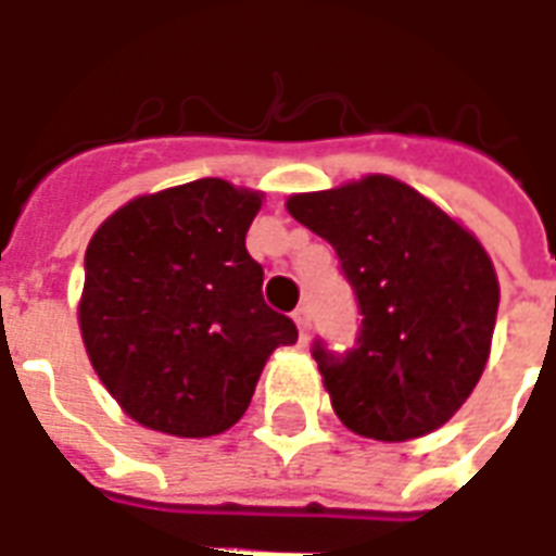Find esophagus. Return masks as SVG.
I'll return each mask as SVG.
<instances>
[{"label":"esophagus","mask_w":556,"mask_h":556,"mask_svg":"<svg viewBox=\"0 0 556 556\" xmlns=\"http://www.w3.org/2000/svg\"><path fill=\"white\" fill-rule=\"evenodd\" d=\"M291 318H294V325H298L301 339L306 342V339H309V330H313V315H309V306H298Z\"/></svg>","instance_id":"obj_1"}]
</instances>
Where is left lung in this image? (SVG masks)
Listing matches in <instances>:
<instances>
[{
	"label": "left lung",
	"mask_w": 556,
	"mask_h": 556,
	"mask_svg": "<svg viewBox=\"0 0 556 556\" xmlns=\"http://www.w3.org/2000/svg\"><path fill=\"white\" fill-rule=\"evenodd\" d=\"M289 214L337 250L361 313L351 349L313 342L337 417L375 441L443 426L485 369L501 303L477 238L387 175L291 195Z\"/></svg>",
	"instance_id": "8db88e82"
}]
</instances>
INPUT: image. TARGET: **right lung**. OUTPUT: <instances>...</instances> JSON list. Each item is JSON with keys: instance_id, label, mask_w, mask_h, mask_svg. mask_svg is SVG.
<instances>
[{"instance_id": "add662e5", "label": "right lung", "mask_w": 556, "mask_h": 556, "mask_svg": "<svg viewBox=\"0 0 556 556\" xmlns=\"http://www.w3.org/2000/svg\"><path fill=\"white\" fill-rule=\"evenodd\" d=\"M258 207V193L199 178L127 202L89 241L83 342L103 387L148 429L226 431L250 408L267 357L298 342L247 253Z\"/></svg>"}]
</instances>
